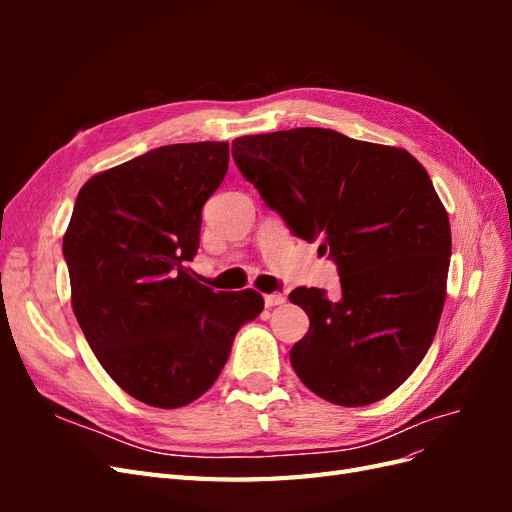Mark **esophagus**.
Instances as JSON below:
<instances>
[{
  "instance_id": "obj_1",
  "label": "esophagus",
  "mask_w": 512,
  "mask_h": 512,
  "mask_svg": "<svg viewBox=\"0 0 512 512\" xmlns=\"http://www.w3.org/2000/svg\"><path fill=\"white\" fill-rule=\"evenodd\" d=\"M286 303V297L280 292H273V294H267L265 297V305L267 307H275V305H284Z\"/></svg>"
}]
</instances>
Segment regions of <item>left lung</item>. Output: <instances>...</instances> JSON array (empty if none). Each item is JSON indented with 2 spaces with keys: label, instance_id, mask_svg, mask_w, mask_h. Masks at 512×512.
<instances>
[{
  "label": "left lung",
  "instance_id": "1",
  "mask_svg": "<svg viewBox=\"0 0 512 512\" xmlns=\"http://www.w3.org/2000/svg\"><path fill=\"white\" fill-rule=\"evenodd\" d=\"M232 158L339 271L337 301L320 288L290 292L309 316L290 350L301 382L346 408L391 395L423 361L446 299L451 224L423 164L324 128L241 136Z\"/></svg>",
  "mask_w": 512,
  "mask_h": 512
}]
</instances>
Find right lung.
Instances as JSON below:
<instances>
[{
	"label": "right lung",
	"instance_id": "add662e5",
	"mask_svg": "<svg viewBox=\"0 0 512 512\" xmlns=\"http://www.w3.org/2000/svg\"><path fill=\"white\" fill-rule=\"evenodd\" d=\"M228 156V143H181L108 168L81 188L64 235L87 344L123 391L153 408L207 393L237 331L265 307L252 288L213 292L185 267Z\"/></svg>",
	"mask_w": 512,
	"mask_h": 512
}]
</instances>
